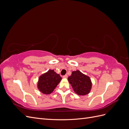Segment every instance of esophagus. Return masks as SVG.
<instances>
[{"label": "esophagus", "instance_id": "34e87169", "mask_svg": "<svg viewBox=\"0 0 129 129\" xmlns=\"http://www.w3.org/2000/svg\"><path fill=\"white\" fill-rule=\"evenodd\" d=\"M67 77H68V75H65L63 76V78H64V79H67Z\"/></svg>", "mask_w": 129, "mask_h": 129}]
</instances>
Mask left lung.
Instances as JSON below:
<instances>
[{"mask_svg":"<svg viewBox=\"0 0 129 129\" xmlns=\"http://www.w3.org/2000/svg\"><path fill=\"white\" fill-rule=\"evenodd\" d=\"M68 80L71 84L74 92L79 95H85L90 92L92 82L88 76L79 71V70L72 72Z\"/></svg>","mask_w":129,"mask_h":129,"instance_id":"1","label":"left lung"}]
</instances>
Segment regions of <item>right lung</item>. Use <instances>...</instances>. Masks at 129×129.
<instances>
[{
  "label": "right lung",
  "instance_id": "right-lung-1",
  "mask_svg": "<svg viewBox=\"0 0 129 129\" xmlns=\"http://www.w3.org/2000/svg\"><path fill=\"white\" fill-rule=\"evenodd\" d=\"M61 80L59 74L54 70L49 69L39 77L37 88L44 94L49 95L54 90Z\"/></svg>",
  "mask_w": 129,
  "mask_h": 129
}]
</instances>
